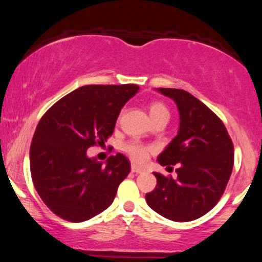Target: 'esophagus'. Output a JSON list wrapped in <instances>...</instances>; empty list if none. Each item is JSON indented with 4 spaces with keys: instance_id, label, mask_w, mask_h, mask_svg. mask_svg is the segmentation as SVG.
Returning a JSON list of instances; mask_svg holds the SVG:
<instances>
[{
    "instance_id": "esophagus-1",
    "label": "esophagus",
    "mask_w": 262,
    "mask_h": 262,
    "mask_svg": "<svg viewBox=\"0 0 262 262\" xmlns=\"http://www.w3.org/2000/svg\"><path fill=\"white\" fill-rule=\"evenodd\" d=\"M132 172L141 173V172H144V169H141V167L137 166V165H132Z\"/></svg>"
}]
</instances>
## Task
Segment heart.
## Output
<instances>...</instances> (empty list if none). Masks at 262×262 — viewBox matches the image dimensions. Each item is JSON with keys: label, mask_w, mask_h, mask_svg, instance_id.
<instances>
[{"label": "heart", "mask_w": 262, "mask_h": 262, "mask_svg": "<svg viewBox=\"0 0 262 262\" xmlns=\"http://www.w3.org/2000/svg\"><path fill=\"white\" fill-rule=\"evenodd\" d=\"M149 116L151 118V121H156L159 118L169 119L170 113L167 107L164 103H161V102H151L149 104ZM124 149L128 152V155L137 162L145 161L150 151L149 146L143 145V144L138 143V141H132V143L127 144Z\"/></svg>", "instance_id": "b5f03b06"}]
</instances>
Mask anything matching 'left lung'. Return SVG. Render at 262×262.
<instances>
[{
    "mask_svg": "<svg viewBox=\"0 0 262 262\" xmlns=\"http://www.w3.org/2000/svg\"><path fill=\"white\" fill-rule=\"evenodd\" d=\"M156 91L179 110L177 135L158 158L162 166L177 164V179L155 172L156 187L146 193V203L170 221L191 222L208 213L223 194L233 170V143L223 122L191 93Z\"/></svg>",
    "mask_w": 262,
    "mask_h": 262,
    "instance_id": "obj_1",
    "label": "left lung"
}]
</instances>
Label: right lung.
Wrapping results in <instances>:
<instances>
[{
    "instance_id": "add662e5",
    "label": "right lung",
    "mask_w": 262,
    "mask_h": 262,
    "mask_svg": "<svg viewBox=\"0 0 262 262\" xmlns=\"http://www.w3.org/2000/svg\"><path fill=\"white\" fill-rule=\"evenodd\" d=\"M138 85H87L75 90L41 117L33 137L29 162L34 187L43 202L74 223L107 209L128 173L123 154L106 164L87 156V149L104 144L124 104Z\"/></svg>"
}]
</instances>
